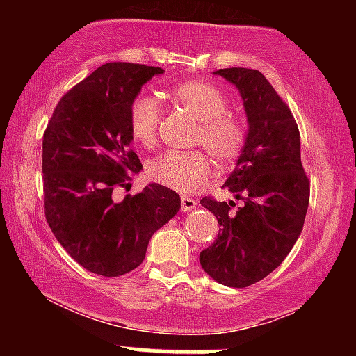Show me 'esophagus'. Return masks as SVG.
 Segmentation results:
<instances>
[{"label":"esophagus","instance_id":"1","mask_svg":"<svg viewBox=\"0 0 356 356\" xmlns=\"http://www.w3.org/2000/svg\"><path fill=\"white\" fill-rule=\"evenodd\" d=\"M181 204H182V211L184 212H189L192 209H195V206H197V201L192 197H187V195H184V197L181 199Z\"/></svg>","mask_w":356,"mask_h":356}]
</instances>
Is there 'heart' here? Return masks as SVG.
I'll return each instance as SVG.
<instances>
[{
  "label": "heart",
  "mask_w": 356,
  "mask_h": 356,
  "mask_svg": "<svg viewBox=\"0 0 356 356\" xmlns=\"http://www.w3.org/2000/svg\"><path fill=\"white\" fill-rule=\"evenodd\" d=\"M170 100L199 120L194 142L202 144L219 164H229L238 157L246 140V129L227 110L222 92L207 81L189 80L170 90ZM161 105L152 97L140 95L129 108V127L134 140L152 147L161 124ZM211 162L204 152H165L147 164L150 181L179 192L197 189L211 175Z\"/></svg>",
  "instance_id": "b5f03b06"
}]
</instances>
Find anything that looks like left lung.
<instances>
[{"instance_id":"obj_1","label":"left lung","mask_w":356,"mask_h":356,"mask_svg":"<svg viewBox=\"0 0 356 356\" xmlns=\"http://www.w3.org/2000/svg\"><path fill=\"white\" fill-rule=\"evenodd\" d=\"M238 88L248 118V134L238 162L222 187L241 199L201 204L218 218L219 234L199 256L212 280L246 288L284 261L303 231L309 181L301 165L300 130L273 85L252 68H220Z\"/></svg>"}]
</instances>
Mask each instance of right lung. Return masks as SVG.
Listing matches in <instances>:
<instances>
[{"instance_id": "add662e5", "label": "right lung", "mask_w": 356, "mask_h": 356, "mask_svg": "<svg viewBox=\"0 0 356 356\" xmlns=\"http://www.w3.org/2000/svg\"><path fill=\"white\" fill-rule=\"evenodd\" d=\"M164 70L102 65L65 93L43 136L44 216L65 251L95 275L115 277L140 266L155 231L177 214L181 197L161 184L113 201L142 170L130 149L129 108Z\"/></svg>"}]
</instances>
